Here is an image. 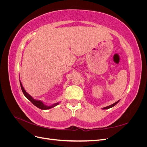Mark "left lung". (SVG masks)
<instances>
[{"mask_svg":"<svg viewBox=\"0 0 147 147\" xmlns=\"http://www.w3.org/2000/svg\"><path fill=\"white\" fill-rule=\"evenodd\" d=\"M119 101V100H118L117 102H115V103H114V104H112V105H109V106H107V107H104V108H103V110H104V109H110V108L113 107H114L115 105H116L118 103Z\"/></svg>","mask_w":147,"mask_h":147,"instance_id":"left-lung-1","label":"left lung"}]
</instances>
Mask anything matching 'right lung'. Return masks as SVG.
I'll use <instances>...</instances> for the list:
<instances>
[{
    "label": "right lung",
    "instance_id": "add662e5",
    "mask_svg": "<svg viewBox=\"0 0 147 147\" xmlns=\"http://www.w3.org/2000/svg\"><path fill=\"white\" fill-rule=\"evenodd\" d=\"M20 85H21V90H22V91H23L24 95L27 97V98L32 102V103L35 105L37 107H38V109H42V110H48V109H50L51 108H53L55 107H56V105H58L60 102H56V103H55L51 105H45V104L43 103V101L40 100H37V99H34L33 97L31 96L29 94H28V93L26 92V91L25 90V89L24 88V87L23 86V84H22L21 83V82L20 80Z\"/></svg>",
    "mask_w": 147,
    "mask_h": 147
}]
</instances>
